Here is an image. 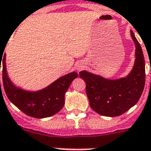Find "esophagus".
<instances>
[{
    "label": "esophagus",
    "mask_w": 151,
    "mask_h": 151,
    "mask_svg": "<svg viewBox=\"0 0 151 151\" xmlns=\"http://www.w3.org/2000/svg\"><path fill=\"white\" fill-rule=\"evenodd\" d=\"M84 67H85V64L79 63L78 66H77V70H78V71H80V70H82Z\"/></svg>",
    "instance_id": "34e87169"
}]
</instances>
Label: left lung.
Listing matches in <instances>:
<instances>
[{
    "label": "left lung",
    "instance_id": "left-lung-1",
    "mask_svg": "<svg viewBox=\"0 0 151 151\" xmlns=\"http://www.w3.org/2000/svg\"><path fill=\"white\" fill-rule=\"evenodd\" d=\"M136 45V61L126 78L108 80L87 71H81L80 78L86 83V94L90 106L99 114L117 117L136 105L145 85V60L139 43L131 31Z\"/></svg>",
    "mask_w": 151,
    "mask_h": 151
}]
</instances>
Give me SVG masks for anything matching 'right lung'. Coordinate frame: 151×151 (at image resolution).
<instances>
[{
    "mask_svg": "<svg viewBox=\"0 0 151 151\" xmlns=\"http://www.w3.org/2000/svg\"><path fill=\"white\" fill-rule=\"evenodd\" d=\"M1 64L4 88L8 99L24 114L35 118L51 117L59 112L65 103V93L73 80L78 76L76 72H72L59 78L44 89L27 92L15 87L9 80L4 52L0 54V71Z\"/></svg>",
    "mask_w": 151,
    "mask_h": 151,
    "instance_id": "right-lung-1",
    "label": "right lung"
}]
</instances>
